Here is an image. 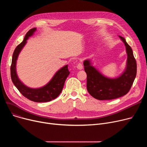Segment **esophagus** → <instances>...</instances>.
<instances>
[{
  "label": "esophagus",
  "mask_w": 147,
  "mask_h": 147,
  "mask_svg": "<svg viewBox=\"0 0 147 147\" xmlns=\"http://www.w3.org/2000/svg\"><path fill=\"white\" fill-rule=\"evenodd\" d=\"M77 68L79 69H83V65L82 64V63H79L78 65H77Z\"/></svg>",
  "instance_id": "34e87169"
}]
</instances>
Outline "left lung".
<instances>
[{"label": "left lung", "mask_w": 147, "mask_h": 147, "mask_svg": "<svg viewBox=\"0 0 147 147\" xmlns=\"http://www.w3.org/2000/svg\"><path fill=\"white\" fill-rule=\"evenodd\" d=\"M126 46L127 55L126 67L118 78H109L92 66L90 59L83 62L87 74V90L89 94L99 100H111L125 95L132 87L136 76V62L133 51L125 38L119 36Z\"/></svg>", "instance_id": "8db88e82"}]
</instances>
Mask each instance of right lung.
Masks as SVG:
<instances>
[{"mask_svg":"<svg viewBox=\"0 0 147 147\" xmlns=\"http://www.w3.org/2000/svg\"><path fill=\"white\" fill-rule=\"evenodd\" d=\"M36 31V28L30 30L26 34L24 40L15 48L12 55L11 66V79L20 93L30 101L36 102H49L57 98L63 89L65 81L69 74L68 65L62 67L55 74L52 79L44 86L40 88H30L23 84L19 79L16 71L18 57L27 43V40Z\"/></svg>","mask_w":147,"mask_h":147,"instance_id":"add662e5","label":"right lung"}]
</instances>
